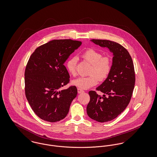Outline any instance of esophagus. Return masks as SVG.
<instances>
[{"instance_id": "34e87169", "label": "esophagus", "mask_w": 157, "mask_h": 157, "mask_svg": "<svg viewBox=\"0 0 157 157\" xmlns=\"http://www.w3.org/2000/svg\"><path fill=\"white\" fill-rule=\"evenodd\" d=\"M84 92V91H83L82 90L80 89V88H78V94H81V93H83Z\"/></svg>"}]
</instances>
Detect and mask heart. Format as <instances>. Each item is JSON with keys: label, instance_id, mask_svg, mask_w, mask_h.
<instances>
[{"label": "heart", "instance_id": "obj_1", "mask_svg": "<svg viewBox=\"0 0 157 157\" xmlns=\"http://www.w3.org/2000/svg\"><path fill=\"white\" fill-rule=\"evenodd\" d=\"M83 59L91 65L89 76L79 77L72 81V84L80 89L86 90L97 85L98 80L106 79L110 74L112 69V60L109 56H102L101 53L93 48H89L82 55ZM78 57L72 56L68 59L66 66L69 73L76 76Z\"/></svg>", "mask_w": 157, "mask_h": 157}]
</instances>
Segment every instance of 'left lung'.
Here are the masks:
<instances>
[{
	"label": "left lung",
	"mask_w": 157,
	"mask_h": 157,
	"mask_svg": "<svg viewBox=\"0 0 157 157\" xmlns=\"http://www.w3.org/2000/svg\"><path fill=\"white\" fill-rule=\"evenodd\" d=\"M91 41L107 47L113 54L110 74L96 88L104 95L101 97L94 91L88 92L90 101L86 107L87 114L93 120L102 123L116 118L128 105L135 87V69L128 51L120 44L106 40Z\"/></svg>",
	"instance_id": "obj_1"
}]
</instances>
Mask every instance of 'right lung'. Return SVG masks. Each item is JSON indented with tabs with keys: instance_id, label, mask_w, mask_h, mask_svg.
Segmentation results:
<instances>
[{
	"instance_id": "right-lung-1",
	"label": "right lung",
	"mask_w": 157,
	"mask_h": 157,
	"mask_svg": "<svg viewBox=\"0 0 157 157\" xmlns=\"http://www.w3.org/2000/svg\"><path fill=\"white\" fill-rule=\"evenodd\" d=\"M82 44L71 39L54 40L37 47L25 71V92L34 112L42 120L56 122L67 116L77 88L71 86L66 60Z\"/></svg>"
}]
</instances>
